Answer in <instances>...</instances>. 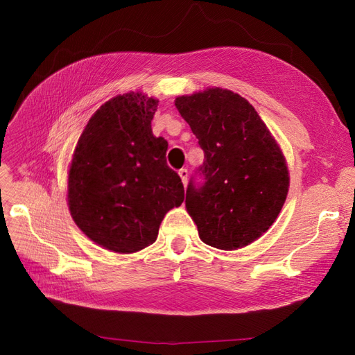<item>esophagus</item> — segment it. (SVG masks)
<instances>
[{
  "label": "esophagus",
  "mask_w": 355,
  "mask_h": 355,
  "mask_svg": "<svg viewBox=\"0 0 355 355\" xmlns=\"http://www.w3.org/2000/svg\"><path fill=\"white\" fill-rule=\"evenodd\" d=\"M179 176L182 179V184L187 187V184H188V170L187 168H180L179 170Z\"/></svg>",
  "instance_id": "obj_1"
}]
</instances>
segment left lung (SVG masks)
I'll return each mask as SVG.
<instances>
[{"label":"left lung","mask_w":355,"mask_h":355,"mask_svg":"<svg viewBox=\"0 0 355 355\" xmlns=\"http://www.w3.org/2000/svg\"><path fill=\"white\" fill-rule=\"evenodd\" d=\"M204 151V185H188L185 206L200 239L220 250L256 241L280 214L288 192L284 154L253 106L220 87L175 101Z\"/></svg>","instance_id":"8db88e82"}]
</instances>
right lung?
<instances>
[{"instance_id":"1","label":"right lung","mask_w":355,"mask_h":355,"mask_svg":"<svg viewBox=\"0 0 355 355\" xmlns=\"http://www.w3.org/2000/svg\"><path fill=\"white\" fill-rule=\"evenodd\" d=\"M158 99L118 94L96 111L75 146L67 200L77 227L98 245L128 254L157 240L185 191L166 163L167 141L153 135Z\"/></svg>"}]
</instances>
